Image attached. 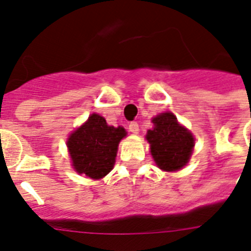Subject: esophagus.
Returning a JSON list of instances; mask_svg holds the SVG:
<instances>
[{
  "mask_svg": "<svg viewBox=\"0 0 251 251\" xmlns=\"http://www.w3.org/2000/svg\"><path fill=\"white\" fill-rule=\"evenodd\" d=\"M129 131L132 132V134H138V132H139V125H138V122H130Z\"/></svg>",
  "mask_w": 251,
  "mask_h": 251,
  "instance_id": "obj_1",
  "label": "esophagus"
}]
</instances>
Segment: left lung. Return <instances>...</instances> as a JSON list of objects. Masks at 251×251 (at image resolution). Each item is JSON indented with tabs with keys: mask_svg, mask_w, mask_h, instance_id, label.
<instances>
[{
	"mask_svg": "<svg viewBox=\"0 0 251 251\" xmlns=\"http://www.w3.org/2000/svg\"><path fill=\"white\" fill-rule=\"evenodd\" d=\"M151 122L154 127L148 130L145 138L151 144V154L155 165L163 171H178L191 157L195 144L193 134L180 125L171 112L159 113Z\"/></svg>",
	"mask_w": 251,
	"mask_h": 251,
	"instance_id": "left-lung-1",
	"label": "left lung"
}]
</instances>
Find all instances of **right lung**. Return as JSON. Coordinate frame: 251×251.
Instances as JSON below:
<instances>
[{"mask_svg":"<svg viewBox=\"0 0 251 251\" xmlns=\"http://www.w3.org/2000/svg\"><path fill=\"white\" fill-rule=\"evenodd\" d=\"M124 136V127L109 126L102 116L90 115L67 139L74 170L93 180L104 177L113 168L119 143Z\"/></svg>","mask_w":251,"mask_h":251,"instance_id":"right-lung-1","label":"right lung"}]
</instances>
